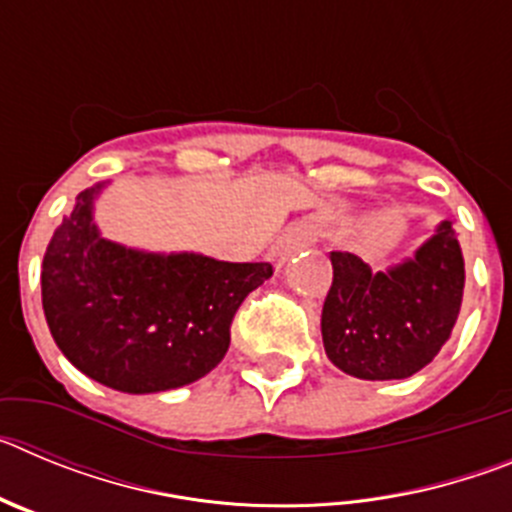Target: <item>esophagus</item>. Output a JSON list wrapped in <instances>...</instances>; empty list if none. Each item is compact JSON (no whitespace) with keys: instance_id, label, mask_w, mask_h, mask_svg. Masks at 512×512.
I'll return each instance as SVG.
<instances>
[{"instance_id":"34e87169","label":"esophagus","mask_w":512,"mask_h":512,"mask_svg":"<svg viewBox=\"0 0 512 512\" xmlns=\"http://www.w3.org/2000/svg\"><path fill=\"white\" fill-rule=\"evenodd\" d=\"M315 243V230L307 228V225H295V228L284 230L277 238V243L271 246V256H274V264L284 266L295 253H300L302 248L312 246Z\"/></svg>"}]
</instances>
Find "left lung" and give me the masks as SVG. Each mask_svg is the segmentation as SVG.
Here are the masks:
<instances>
[{
  "label": "left lung",
  "mask_w": 512,
  "mask_h": 512,
  "mask_svg": "<svg viewBox=\"0 0 512 512\" xmlns=\"http://www.w3.org/2000/svg\"><path fill=\"white\" fill-rule=\"evenodd\" d=\"M333 284L323 305L325 354L356 379H405L449 341L464 295V256L449 220L405 259L372 271L359 256L330 253Z\"/></svg>",
  "instance_id": "8db88e82"
}]
</instances>
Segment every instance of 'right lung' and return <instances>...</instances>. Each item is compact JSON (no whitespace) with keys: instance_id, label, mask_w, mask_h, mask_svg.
Here are the masks:
<instances>
[{"instance_id":"right-lung-1","label":"right lung","mask_w":512,"mask_h":512,"mask_svg":"<svg viewBox=\"0 0 512 512\" xmlns=\"http://www.w3.org/2000/svg\"><path fill=\"white\" fill-rule=\"evenodd\" d=\"M104 187L76 197L45 248L40 287L53 341L79 372L117 392L197 382L223 361L235 310L271 277V264L107 241L94 223Z\"/></svg>"}]
</instances>
